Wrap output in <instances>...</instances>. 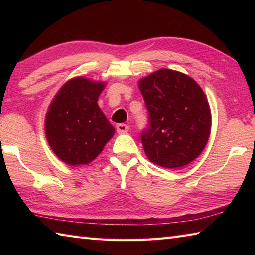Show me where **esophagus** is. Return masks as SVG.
I'll use <instances>...</instances> for the list:
<instances>
[{
  "mask_svg": "<svg viewBox=\"0 0 255 255\" xmlns=\"http://www.w3.org/2000/svg\"><path fill=\"white\" fill-rule=\"evenodd\" d=\"M116 130L118 133H126L129 131V126L126 124H117L116 125Z\"/></svg>",
  "mask_w": 255,
  "mask_h": 255,
  "instance_id": "34e87169",
  "label": "esophagus"
}]
</instances>
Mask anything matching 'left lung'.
I'll return each instance as SVG.
<instances>
[{"label": "left lung", "mask_w": 255, "mask_h": 255, "mask_svg": "<svg viewBox=\"0 0 255 255\" xmlns=\"http://www.w3.org/2000/svg\"><path fill=\"white\" fill-rule=\"evenodd\" d=\"M139 89L149 113L141 132L145 155L166 169L191 163L210 134L211 114L203 90L188 75L170 69L141 79Z\"/></svg>", "instance_id": "obj_1"}]
</instances>
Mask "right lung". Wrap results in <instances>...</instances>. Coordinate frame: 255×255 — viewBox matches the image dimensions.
<instances>
[{
	"label": "right lung",
	"mask_w": 255,
	"mask_h": 255,
	"mask_svg": "<svg viewBox=\"0 0 255 255\" xmlns=\"http://www.w3.org/2000/svg\"><path fill=\"white\" fill-rule=\"evenodd\" d=\"M105 83L78 77L59 90L48 108L45 131L51 150L64 163L85 165L115 133L97 105Z\"/></svg>",
	"instance_id": "1"
}]
</instances>
